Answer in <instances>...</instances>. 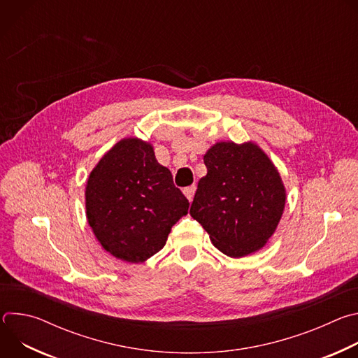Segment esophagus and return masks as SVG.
Masks as SVG:
<instances>
[{"label":"esophagus","mask_w":358,"mask_h":358,"mask_svg":"<svg viewBox=\"0 0 358 358\" xmlns=\"http://www.w3.org/2000/svg\"><path fill=\"white\" fill-rule=\"evenodd\" d=\"M182 192H184V195L187 196V199H188V201H192V198H194V194H195V185H189V187H185Z\"/></svg>","instance_id":"esophagus-1"}]
</instances>
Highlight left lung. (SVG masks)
Instances as JSON below:
<instances>
[{
    "mask_svg": "<svg viewBox=\"0 0 358 358\" xmlns=\"http://www.w3.org/2000/svg\"><path fill=\"white\" fill-rule=\"evenodd\" d=\"M207 176L198 182L189 214L227 257L242 258L273 235L285 187L265 152L253 143L221 141L203 156Z\"/></svg>",
    "mask_w": 358,
    "mask_h": 358,
    "instance_id": "1",
    "label": "left lung"
}]
</instances>
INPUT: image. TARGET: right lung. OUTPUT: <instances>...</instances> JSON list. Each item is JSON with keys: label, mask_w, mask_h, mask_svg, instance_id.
Returning <instances> with one entry per match:
<instances>
[{"label": "right lung", "mask_w": 358, "mask_h": 358, "mask_svg": "<svg viewBox=\"0 0 358 358\" xmlns=\"http://www.w3.org/2000/svg\"><path fill=\"white\" fill-rule=\"evenodd\" d=\"M86 215L97 241L113 257L138 264L166 245L189 202L174 185L152 147L120 140L101 157L86 185Z\"/></svg>", "instance_id": "right-lung-1"}]
</instances>
